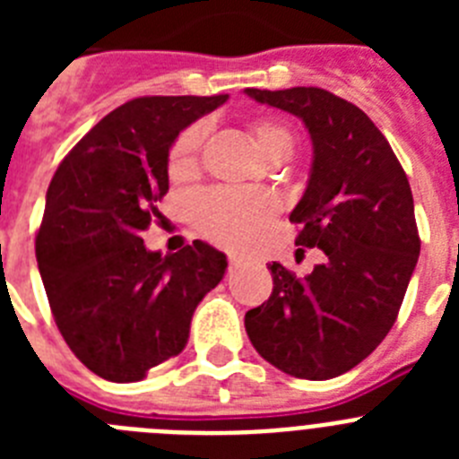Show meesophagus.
Here are the masks:
<instances>
[{
	"mask_svg": "<svg viewBox=\"0 0 459 459\" xmlns=\"http://www.w3.org/2000/svg\"><path fill=\"white\" fill-rule=\"evenodd\" d=\"M241 264H243L241 257H237V255H230V271L238 269V266H241Z\"/></svg>",
	"mask_w": 459,
	"mask_h": 459,
	"instance_id": "34e87169",
	"label": "esophagus"
}]
</instances>
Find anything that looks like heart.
Listing matches in <instances>:
<instances>
[{
  "label": "heart",
  "instance_id": "obj_1",
  "mask_svg": "<svg viewBox=\"0 0 459 459\" xmlns=\"http://www.w3.org/2000/svg\"><path fill=\"white\" fill-rule=\"evenodd\" d=\"M253 140L266 160H290L296 149L294 133L273 119H259L250 126ZM204 140V126H190L169 149L168 169L172 177H186L197 168V153ZM278 202L259 190L218 188L200 193L190 204L195 227L211 241L241 248L264 232L273 221Z\"/></svg>",
  "mask_w": 459,
  "mask_h": 459
}]
</instances>
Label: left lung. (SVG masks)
I'll list each match as a JSON object with an SVG mask.
<instances>
[{
  "label": "left lung",
  "mask_w": 459,
  "mask_h": 459,
  "mask_svg": "<svg viewBox=\"0 0 459 459\" xmlns=\"http://www.w3.org/2000/svg\"><path fill=\"white\" fill-rule=\"evenodd\" d=\"M306 124L312 168L290 213L296 246L324 264L296 278L273 262L269 301L246 312L255 350L299 379H333L359 366L395 324L420 253L407 174L363 109L319 87L246 89Z\"/></svg>",
  "instance_id": "8db88e82"
}]
</instances>
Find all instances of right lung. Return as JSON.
<instances>
[{
	"instance_id": "add662e5",
	"label": "right lung",
	"mask_w": 459,
	"mask_h": 459,
	"mask_svg": "<svg viewBox=\"0 0 459 459\" xmlns=\"http://www.w3.org/2000/svg\"><path fill=\"white\" fill-rule=\"evenodd\" d=\"M225 100L227 93L128 100L52 177L36 262L56 326L93 375L140 381L181 354L195 307L225 275L227 257L209 243L160 255L142 241L160 218L174 140Z\"/></svg>"
}]
</instances>
